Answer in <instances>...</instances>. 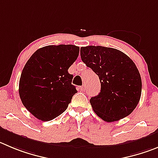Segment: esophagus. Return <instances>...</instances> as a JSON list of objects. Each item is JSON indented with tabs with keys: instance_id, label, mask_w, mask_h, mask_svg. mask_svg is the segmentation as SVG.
<instances>
[{
	"instance_id": "1",
	"label": "esophagus",
	"mask_w": 158,
	"mask_h": 158,
	"mask_svg": "<svg viewBox=\"0 0 158 158\" xmlns=\"http://www.w3.org/2000/svg\"><path fill=\"white\" fill-rule=\"evenodd\" d=\"M86 89V87L85 85H82V86H80V90L81 91H85Z\"/></svg>"
}]
</instances>
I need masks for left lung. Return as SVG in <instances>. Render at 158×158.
<instances>
[{"label":"left lung","mask_w":158,"mask_h":158,"mask_svg":"<svg viewBox=\"0 0 158 158\" xmlns=\"http://www.w3.org/2000/svg\"><path fill=\"white\" fill-rule=\"evenodd\" d=\"M81 59L99 77L101 92L89 100L94 112L107 122L118 121L139 103L142 81L132 59L114 48L82 47Z\"/></svg>","instance_id":"left-lung-1"}]
</instances>
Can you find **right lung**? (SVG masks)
<instances>
[{"label":"right lung","mask_w":158,"mask_h":158,"mask_svg":"<svg viewBox=\"0 0 158 158\" xmlns=\"http://www.w3.org/2000/svg\"><path fill=\"white\" fill-rule=\"evenodd\" d=\"M75 45H49L28 60L19 80L23 105L39 120L48 122L62 114L77 93L68 69L79 56Z\"/></svg>","instance_id":"add662e5"}]
</instances>
